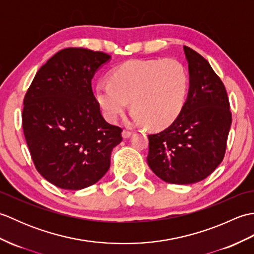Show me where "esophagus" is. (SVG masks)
<instances>
[{"mask_svg": "<svg viewBox=\"0 0 254 254\" xmlns=\"http://www.w3.org/2000/svg\"><path fill=\"white\" fill-rule=\"evenodd\" d=\"M132 135V132L131 131H128V130H123V132H122V136L124 137V138H128Z\"/></svg>", "mask_w": 254, "mask_h": 254, "instance_id": "34e87169", "label": "esophagus"}]
</instances>
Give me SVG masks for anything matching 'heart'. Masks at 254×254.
<instances>
[{
  "label": "heart",
  "instance_id": "1",
  "mask_svg": "<svg viewBox=\"0 0 254 254\" xmlns=\"http://www.w3.org/2000/svg\"><path fill=\"white\" fill-rule=\"evenodd\" d=\"M189 84L187 67L176 59L130 61L113 69L111 80L97 84L96 99L109 122H116L130 104L133 122L163 128L180 115Z\"/></svg>",
  "mask_w": 254,
  "mask_h": 254
}]
</instances>
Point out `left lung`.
<instances>
[{"instance_id":"left-lung-1","label":"left lung","mask_w":254,"mask_h":254,"mask_svg":"<svg viewBox=\"0 0 254 254\" xmlns=\"http://www.w3.org/2000/svg\"><path fill=\"white\" fill-rule=\"evenodd\" d=\"M183 49L190 73L188 99L168 127L148 135V166L175 185L202 181L217 168L233 121L222 79L201 55L187 46Z\"/></svg>"}]
</instances>
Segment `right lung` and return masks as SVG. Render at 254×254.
<instances>
[{"mask_svg":"<svg viewBox=\"0 0 254 254\" xmlns=\"http://www.w3.org/2000/svg\"><path fill=\"white\" fill-rule=\"evenodd\" d=\"M110 56L84 48L60 50L44 64L24 98L23 130L38 172L65 190L93 186L110 167L122 128L108 123L91 88Z\"/></svg>","mask_w":254,"mask_h":254,"instance_id":"1","label":"right lung"}]
</instances>
